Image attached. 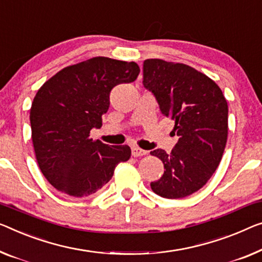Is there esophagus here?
<instances>
[{
	"mask_svg": "<svg viewBox=\"0 0 262 262\" xmlns=\"http://www.w3.org/2000/svg\"><path fill=\"white\" fill-rule=\"evenodd\" d=\"M146 154H147V151L141 149V148H139V147H133L132 148V155L135 156V158H138V156H143Z\"/></svg>",
	"mask_w": 262,
	"mask_h": 262,
	"instance_id": "1",
	"label": "esophagus"
}]
</instances>
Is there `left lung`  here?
<instances>
[{
  "mask_svg": "<svg viewBox=\"0 0 262 262\" xmlns=\"http://www.w3.org/2000/svg\"><path fill=\"white\" fill-rule=\"evenodd\" d=\"M142 82L162 114L174 120L179 136L170 153L150 151L165 167L150 187L162 198H186L206 185L221 161L228 135L227 101L212 79L183 63L146 60Z\"/></svg>",
  "mask_w": 262,
  "mask_h": 262,
  "instance_id": "left-lung-1",
  "label": "left lung"
}]
</instances>
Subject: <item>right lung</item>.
Returning <instances> with one entry per match:
<instances>
[{"mask_svg": "<svg viewBox=\"0 0 262 262\" xmlns=\"http://www.w3.org/2000/svg\"><path fill=\"white\" fill-rule=\"evenodd\" d=\"M139 73L135 62L99 56L63 68L38 89L30 108L31 140L42 174L57 190L88 196L129 160L127 144L109 146L89 134L102 126L112 89Z\"/></svg>", "mask_w": 262, "mask_h": 262, "instance_id": "1", "label": "right lung"}]
</instances>
